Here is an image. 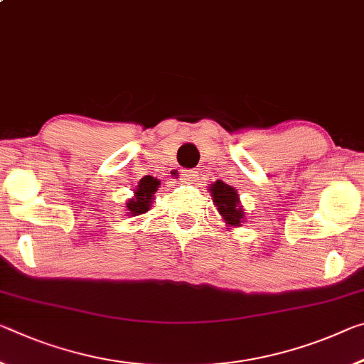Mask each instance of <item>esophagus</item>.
Returning <instances> with one entry per match:
<instances>
[{
    "mask_svg": "<svg viewBox=\"0 0 364 364\" xmlns=\"http://www.w3.org/2000/svg\"><path fill=\"white\" fill-rule=\"evenodd\" d=\"M198 170H181V180H186V181H194L196 178H198Z\"/></svg>",
    "mask_w": 364,
    "mask_h": 364,
    "instance_id": "1",
    "label": "esophagus"
}]
</instances>
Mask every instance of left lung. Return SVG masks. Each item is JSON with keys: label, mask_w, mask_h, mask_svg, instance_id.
Here are the masks:
<instances>
[{"label": "left lung", "mask_w": 364, "mask_h": 364, "mask_svg": "<svg viewBox=\"0 0 364 364\" xmlns=\"http://www.w3.org/2000/svg\"><path fill=\"white\" fill-rule=\"evenodd\" d=\"M210 193L212 200L215 203L218 212H220V215L227 220V223L240 227L245 212L240 207L238 194H236L235 189L223 181H217L210 186Z\"/></svg>", "instance_id": "1"}]
</instances>
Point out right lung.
I'll list each match as a JSON object with an SVG mask.
<instances>
[{
	"label": "right lung",
	"instance_id": "right-lung-1",
	"mask_svg": "<svg viewBox=\"0 0 364 364\" xmlns=\"http://www.w3.org/2000/svg\"><path fill=\"white\" fill-rule=\"evenodd\" d=\"M160 181L154 180L152 176H146L144 180H141V183L137 184L136 191H134V199H131L126 207H128V210L131 215H142V213H146L149 210V207H151L152 203V198L155 191H157Z\"/></svg>",
	"mask_w": 364,
	"mask_h": 364
}]
</instances>
